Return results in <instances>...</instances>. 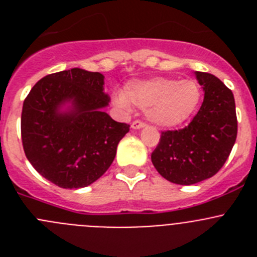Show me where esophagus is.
Listing matches in <instances>:
<instances>
[{
	"label": "esophagus",
	"instance_id": "obj_1",
	"mask_svg": "<svg viewBox=\"0 0 257 257\" xmlns=\"http://www.w3.org/2000/svg\"><path fill=\"white\" fill-rule=\"evenodd\" d=\"M131 127H133L134 130H139V128H143V127H145V123L143 121H139V119H136V121L133 122Z\"/></svg>",
	"mask_w": 257,
	"mask_h": 257
}]
</instances>
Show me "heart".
<instances>
[{"mask_svg":"<svg viewBox=\"0 0 257 257\" xmlns=\"http://www.w3.org/2000/svg\"><path fill=\"white\" fill-rule=\"evenodd\" d=\"M114 101L122 109L131 106L147 110L153 123L161 127H175L185 122L201 101V88L193 79L154 77L127 83L124 92L114 95Z\"/></svg>","mask_w":257,"mask_h":257,"instance_id":"1","label":"heart"}]
</instances>
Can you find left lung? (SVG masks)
<instances>
[{
  "label": "left lung",
  "mask_w": 257,
  "mask_h": 257,
  "mask_svg": "<svg viewBox=\"0 0 257 257\" xmlns=\"http://www.w3.org/2000/svg\"><path fill=\"white\" fill-rule=\"evenodd\" d=\"M196 77L205 91L198 113L184 128L162 131L152 153L157 171L180 185L197 184L219 172L237 139L233 92L213 74L196 72Z\"/></svg>",
  "instance_id": "8db88e82"
}]
</instances>
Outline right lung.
<instances>
[{"label": "right lung", "mask_w": 257, "mask_h": 257, "mask_svg": "<svg viewBox=\"0 0 257 257\" xmlns=\"http://www.w3.org/2000/svg\"><path fill=\"white\" fill-rule=\"evenodd\" d=\"M65 102H70L63 109ZM104 76L79 68L41 78L22 110L24 153L45 179L65 189L87 187L110 167L130 124L103 110Z\"/></svg>", "instance_id": "add662e5"}]
</instances>
